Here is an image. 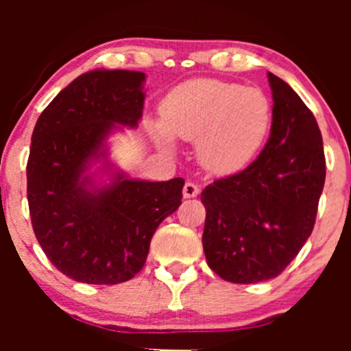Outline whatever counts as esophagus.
<instances>
[{"label":"esophagus","mask_w":351,"mask_h":351,"mask_svg":"<svg viewBox=\"0 0 351 351\" xmlns=\"http://www.w3.org/2000/svg\"><path fill=\"white\" fill-rule=\"evenodd\" d=\"M199 195V188L196 186L195 183H191V181H186L183 186V196L184 198H195V196Z\"/></svg>","instance_id":"34e87169"}]
</instances>
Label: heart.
I'll use <instances>...</instances> for the list:
<instances>
[{
	"mask_svg": "<svg viewBox=\"0 0 351 351\" xmlns=\"http://www.w3.org/2000/svg\"><path fill=\"white\" fill-rule=\"evenodd\" d=\"M272 127L271 100L259 88L216 79L181 84L163 104V147L170 136L196 142V156L208 171L232 175L247 167L264 147Z\"/></svg>",
	"mask_w": 351,
	"mask_h": 351,
	"instance_id": "1",
	"label": "heart"
}]
</instances>
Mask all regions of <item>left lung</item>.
Returning a JSON list of instances; mask_svg holds the SVG:
<instances>
[{
    "label": "left lung",
    "instance_id": "obj_1",
    "mask_svg": "<svg viewBox=\"0 0 351 351\" xmlns=\"http://www.w3.org/2000/svg\"><path fill=\"white\" fill-rule=\"evenodd\" d=\"M269 142L243 171L201 193L203 249L221 279L254 284L277 277L312 234L325 183L320 128L295 90L269 74Z\"/></svg>",
    "mask_w": 351,
    "mask_h": 351
}]
</instances>
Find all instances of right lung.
<instances>
[{"instance_id": "add662e5", "label": "right lung", "mask_w": 351, "mask_h": 351, "mask_svg": "<svg viewBox=\"0 0 351 351\" xmlns=\"http://www.w3.org/2000/svg\"><path fill=\"white\" fill-rule=\"evenodd\" d=\"M143 80L135 71L87 72L36 122L26 167L31 224L52 265L84 284H120L142 271L152 236L183 198V178L152 183L115 173L95 188L86 176L88 165L106 158L114 128L136 127Z\"/></svg>"}]
</instances>
